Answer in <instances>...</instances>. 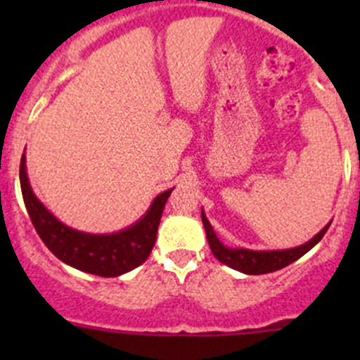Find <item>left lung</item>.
<instances>
[{
    "mask_svg": "<svg viewBox=\"0 0 360 360\" xmlns=\"http://www.w3.org/2000/svg\"><path fill=\"white\" fill-rule=\"evenodd\" d=\"M202 221L203 227H205V234H207L209 247H211L212 254L218 262H221L224 265L231 266L234 270H240L243 274H269V272H274V270L283 269V266L290 265L295 259H299L301 256L308 252L311 247H316L321 241V238L324 236V232L328 231V225H324L316 236L308 240L307 243L299 245V247H292V249L285 250H250V249H231V247H225L221 241L216 236L214 229L209 224L207 216L202 209Z\"/></svg>",
    "mask_w": 360,
    "mask_h": 360,
    "instance_id": "1",
    "label": "left lung"
}]
</instances>
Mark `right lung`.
<instances>
[{
    "mask_svg": "<svg viewBox=\"0 0 360 360\" xmlns=\"http://www.w3.org/2000/svg\"><path fill=\"white\" fill-rule=\"evenodd\" d=\"M19 182L32 225L36 227L39 238L52 250L53 256L73 269L103 278L126 274L148 259L157 240L164 205L173 193V189L160 193L153 200L146 214L129 227L111 234H90L75 231L59 221L39 202L28 182L25 155L19 165Z\"/></svg>",
    "mask_w": 360,
    "mask_h": 360,
    "instance_id": "add662e5",
    "label": "right lung"
}]
</instances>
